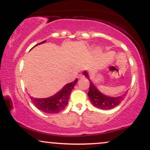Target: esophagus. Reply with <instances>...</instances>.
Returning a JSON list of instances; mask_svg holds the SVG:
<instances>
[{
	"label": "esophagus",
	"mask_w": 150,
	"mask_h": 150,
	"mask_svg": "<svg viewBox=\"0 0 150 150\" xmlns=\"http://www.w3.org/2000/svg\"><path fill=\"white\" fill-rule=\"evenodd\" d=\"M82 77H83V75H82V74H80V75H79L78 76H77V77H78L79 79H81V78H82Z\"/></svg>",
	"instance_id": "esophagus-1"
}]
</instances>
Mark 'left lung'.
Returning <instances> with one entry per match:
<instances>
[{
  "instance_id": "left-lung-1",
  "label": "left lung",
  "mask_w": 150,
  "mask_h": 150,
  "mask_svg": "<svg viewBox=\"0 0 150 150\" xmlns=\"http://www.w3.org/2000/svg\"><path fill=\"white\" fill-rule=\"evenodd\" d=\"M83 74L89 81L90 85H89V89L87 93V95H88L92 104L95 107L103 110L111 109V108H113L118 106L124 99L125 95H126V92L122 95L114 97L105 95L95 87L92 81L89 78L87 71L86 70L84 71Z\"/></svg>"
}]
</instances>
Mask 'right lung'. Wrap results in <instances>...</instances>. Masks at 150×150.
Wrapping results in <instances>:
<instances>
[{
	"mask_svg": "<svg viewBox=\"0 0 150 150\" xmlns=\"http://www.w3.org/2000/svg\"><path fill=\"white\" fill-rule=\"evenodd\" d=\"M46 40L35 46L44 44ZM77 79H76L74 82L66 84L59 92H58L54 95L51 96L50 97L34 98L30 97V99L34 106L42 111H44V112L47 113H59L61 111H63L65 108V106L68 105L70 94L74 87H75V84L77 83Z\"/></svg>",
	"mask_w": 150,
	"mask_h": 150,
	"instance_id": "add662e5",
	"label": "right lung"
}]
</instances>
